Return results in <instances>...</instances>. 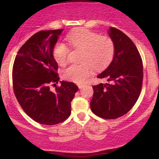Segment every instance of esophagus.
Returning <instances> with one entry per match:
<instances>
[{
  "label": "esophagus",
  "mask_w": 159,
  "mask_h": 159,
  "mask_svg": "<svg viewBox=\"0 0 159 159\" xmlns=\"http://www.w3.org/2000/svg\"><path fill=\"white\" fill-rule=\"evenodd\" d=\"M83 86H83V85H79V86H78V87H79L80 89H82V88H83Z\"/></svg>",
  "instance_id": "esophagus-1"
}]
</instances>
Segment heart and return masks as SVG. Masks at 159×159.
Masks as SVG:
<instances>
[{
  "label": "heart",
  "mask_w": 159,
  "mask_h": 159,
  "mask_svg": "<svg viewBox=\"0 0 159 159\" xmlns=\"http://www.w3.org/2000/svg\"><path fill=\"white\" fill-rule=\"evenodd\" d=\"M70 45L75 49L83 50L80 65H72L63 72V78L77 84L86 83L94 68L99 70L106 67L112 60L115 52L113 41L106 36H99L97 33L87 29H80L71 33L66 37ZM67 46L58 42L54 46L53 54L60 66H65L69 60Z\"/></svg>",
  "instance_id": "heart-1"
}]
</instances>
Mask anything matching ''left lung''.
Listing matches in <instances>:
<instances>
[{"instance_id":"left-lung-1","label":"left lung","mask_w":159,"mask_h":159,"mask_svg":"<svg viewBox=\"0 0 159 159\" xmlns=\"http://www.w3.org/2000/svg\"><path fill=\"white\" fill-rule=\"evenodd\" d=\"M109 35L115 47L113 60L98 75L111 83L93 86L91 110L106 119L121 117L133 107L138 100L143 80V65L138 49L128 36L115 27Z\"/></svg>"}]
</instances>
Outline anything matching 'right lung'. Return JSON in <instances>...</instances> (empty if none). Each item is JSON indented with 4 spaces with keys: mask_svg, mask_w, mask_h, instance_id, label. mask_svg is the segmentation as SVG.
<instances>
[{
    "mask_svg": "<svg viewBox=\"0 0 159 159\" xmlns=\"http://www.w3.org/2000/svg\"><path fill=\"white\" fill-rule=\"evenodd\" d=\"M63 29L36 33L20 47L14 60L12 79L19 104L32 119L43 125H56L71 114V102L78 87L60 80L53 48Z\"/></svg>",
    "mask_w": 159,
    "mask_h": 159,
    "instance_id": "obj_1",
    "label": "right lung"
}]
</instances>
